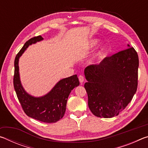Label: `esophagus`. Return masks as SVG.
I'll list each match as a JSON object with an SVG mask.
<instances>
[{"label":"esophagus","instance_id":"esophagus-1","mask_svg":"<svg viewBox=\"0 0 148 148\" xmlns=\"http://www.w3.org/2000/svg\"><path fill=\"white\" fill-rule=\"evenodd\" d=\"M78 79H79V81L81 84H82L84 81V77L82 76V75H79L78 76Z\"/></svg>","mask_w":148,"mask_h":148}]
</instances>
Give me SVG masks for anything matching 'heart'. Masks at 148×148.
Returning a JSON list of instances; mask_svg holds the SVG:
<instances>
[{
    "label": "heart",
    "instance_id": "heart-1",
    "mask_svg": "<svg viewBox=\"0 0 148 148\" xmlns=\"http://www.w3.org/2000/svg\"><path fill=\"white\" fill-rule=\"evenodd\" d=\"M96 43H97V41H94V42H92V46H94V45L96 44Z\"/></svg>",
    "mask_w": 148,
    "mask_h": 148
}]
</instances>
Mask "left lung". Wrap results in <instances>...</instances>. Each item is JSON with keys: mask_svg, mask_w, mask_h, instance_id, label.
<instances>
[{"mask_svg": "<svg viewBox=\"0 0 148 148\" xmlns=\"http://www.w3.org/2000/svg\"><path fill=\"white\" fill-rule=\"evenodd\" d=\"M128 46L106 57L99 64H91L85 69L88 106L95 116H118L136 91L138 56L134 47Z\"/></svg>", "mask_w": 148, "mask_h": 148, "instance_id": "obj_1", "label": "left lung"}]
</instances>
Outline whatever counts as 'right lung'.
Returning a JSON list of instances; mask_svg holds the SVG:
<instances>
[{"label":"right lung","mask_w":148,"mask_h":148,"mask_svg":"<svg viewBox=\"0 0 148 148\" xmlns=\"http://www.w3.org/2000/svg\"><path fill=\"white\" fill-rule=\"evenodd\" d=\"M43 40L41 36H34L25 42L17 54L14 61V87L17 99L27 116L44 123H56L64 116L66 102L70 93L79 82L77 75L62 79L46 95L36 98L27 94L22 87L19 79L18 61L29 45Z\"/></svg>","instance_id":"obj_1"}]
</instances>
